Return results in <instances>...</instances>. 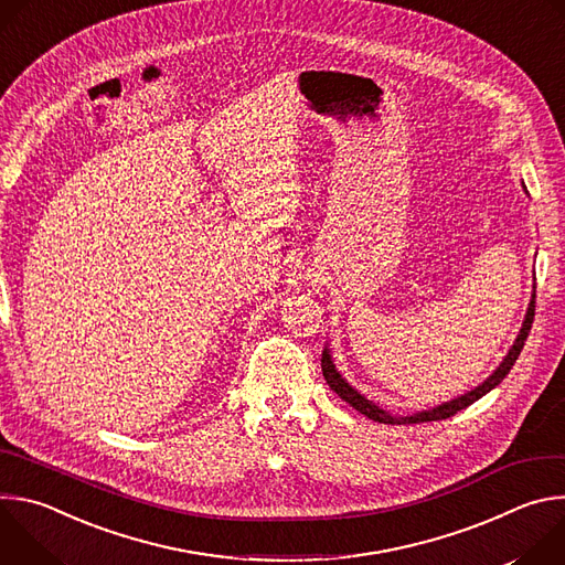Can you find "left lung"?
<instances>
[{
  "label": "left lung",
  "instance_id": "left-lung-1",
  "mask_svg": "<svg viewBox=\"0 0 565 565\" xmlns=\"http://www.w3.org/2000/svg\"><path fill=\"white\" fill-rule=\"evenodd\" d=\"M523 190H525V185H523ZM525 192H527V190H525ZM534 297H536V286H534V290H532V299H530V303H527V310H525V319H523V324H521V331H519L514 344L510 347L508 355L503 358V362L492 371V375L482 380V382H480L478 386H473L471 391H467V393H462V395H458V397H454V399H447V402H443V405H436V407H431V409L416 412V414H412V416H393V414H388L386 409H382L380 405H375L373 399H369L366 395H362L355 386H351V384L347 382V377H342V373L338 371V366H335V362H333V355H331L329 344L324 347V353H321V373H324V380L329 382V386H331L344 402H349V405H351L355 412L364 414L366 418H371V420H375V423H384V425H418V423L445 420V418L458 414L460 409H467L469 405H473L476 399H480L482 395L490 393L492 388H497V386L503 382V377L510 373V369H512L514 362L519 360V355H521V351H523V344H525V340H527V333H530V329H532V319H534Z\"/></svg>",
  "mask_w": 565,
  "mask_h": 565
}]
</instances>
